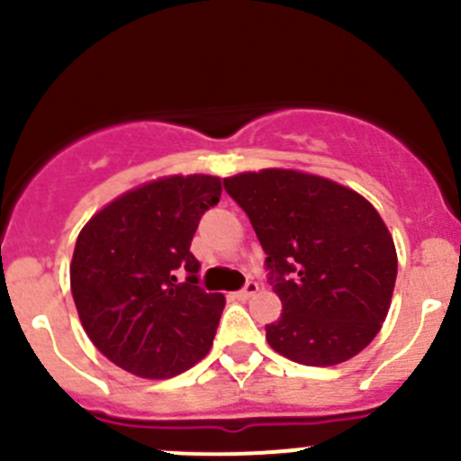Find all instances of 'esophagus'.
Wrapping results in <instances>:
<instances>
[{"instance_id":"esophagus-1","label":"esophagus","mask_w":461,"mask_h":461,"mask_svg":"<svg viewBox=\"0 0 461 461\" xmlns=\"http://www.w3.org/2000/svg\"><path fill=\"white\" fill-rule=\"evenodd\" d=\"M257 292H258V283L249 281L248 285H245L243 290H239V292H236L234 296H236V299H239V301H248V299H252V296L257 294Z\"/></svg>"}]
</instances>
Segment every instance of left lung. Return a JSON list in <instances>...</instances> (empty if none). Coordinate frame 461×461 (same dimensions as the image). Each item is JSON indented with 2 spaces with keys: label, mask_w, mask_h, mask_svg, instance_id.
<instances>
[{
  "label": "left lung",
  "mask_w": 461,
  "mask_h": 461,
  "mask_svg": "<svg viewBox=\"0 0 461 461\" xmlns=\"http://www.w3.org/2000/svg\"><path fill=\"white\" fill-rule=\"evenodd\" d=\"M225 189L267 254L283 303L265 339L303 366L359 355L388 317L397 249L379 212L355 189L299 169L243 171Z\"/></svg>",
  "instance_id": "obj_1"
}]
</instances>
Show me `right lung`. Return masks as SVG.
I'll list each match as a JSON object with an SVG mask.
<instances>
[{
    "mask_svg": "<svg viewBox=\"0 0 461 461\" xmlns=\"http://www.w3.org/2000/svg\"><path fill=\"white\" fill-rule=\"evenodd\" d=\"M218 176L149 180L93 213L76 240L71 292L82 328L109 361L169 379L212 350L225 296L207 294L189 252L198 221L221 201ZM185 267L190 276L175 278Z\"/></svg>",
    "mask_w": 461,
    "mask_h": 461,
    "instance_id": "right-lung-1",
    "label": "right lung"
}]
</instances>
